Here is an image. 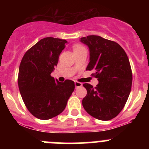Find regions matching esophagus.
I'll return each mask as SVG.
<instances>
[{"label":"esophagus","instance_id":"1","mask_svg":"<svg viewBox=\"0 0 149 149\" xmlns=\"http://www.w3.org/2000/svg\"><path fill=\"white\" fill-rule=\"evenodd\" d=\"M82 84L81 83H80V82H78V81H75V86H76V88H79V87H81L82 86Z\"/></svg>","mask_w":149,"mask_h":149}]
</instances>
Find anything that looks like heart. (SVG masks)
I'll return each mask as SVG.
<instances>
[{"label": "heart", "mask_w": 149, "mask_h": 149, "mask_svg": "<svg viewBox=\"0 0 149 149\" xmlns=\"http://www.w3.org/2000/svg\"><path fill=\"white\" fill-rule=\"evenodd\" d=\"M84 49L82 46L79 45H75L74 46H73V52H77V51L79 50H81V49Z\"/></svg>", "instance_id": "b5f03b06"}]
</instances>
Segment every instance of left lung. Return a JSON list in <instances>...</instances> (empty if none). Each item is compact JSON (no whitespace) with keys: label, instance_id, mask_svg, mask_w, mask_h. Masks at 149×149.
<instances>
[{"label":"left lung","instance_id":"8db88e82","mask_svg":"<svg viewBox=\"0 0 149 149\" xmlns=\"http://www.w3.org/2000/svg\"><path fill=\"white\" fill-rule=\"evenodd\" d=\"M81 42L89 49L86 70H94L99 81L94 88L84 84L87 94L82 104L96 119L109 120L121 112L130 95L133 76L129 59L119 44L100 36L81 37Z\"/></svg>","mask_w":149,"mask_h":149}]
</instances>
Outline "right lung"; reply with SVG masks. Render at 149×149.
<instances>
[{
    "label": "right lung",
    "instance_id": "1",
    "mask_svg": "<svg viewBox=\"0 0 149 149\" xmlns=\"http://www.w3.org/2000/svg\"><path fill=\"white\" fill-rule=\"evenodd\" d=\"M67 43L53 37L42 39L26 51L20 63V94L28 110L38 119L49 120L61 114L74 91L73 81L61 83L50 76Z\"/></svg>",
    "mask_w": 149,
    "mask_h": 149
}]
</instances>
